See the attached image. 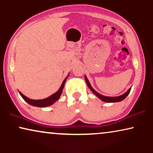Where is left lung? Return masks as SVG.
<instances>
[{
    "mask_svg": "<svg viewBox=\"0 0 153 153\" xmlns=\"http://www.w3.org/2000/svg\"><path fill=\"white\" fill-rule=\"evenodd\" d=\"M85 81H86V82H87V86H88L89 88L90 89V90L92 91V92L94 94L97 96L99 99H100L101 101H104V102H108V103L120 102V101L124 100V99H125V98L127 97L128 94H129L130 92V91H131V88H129L125 94H122L120 96H118V97H105V96H103L102 94H101L98 93L97 91H95L94 89L92 88V87L91 86L90 83H89L88 79H87V78L86 77V75H85Z\"/></svg>",
    "mask_w": 153,
    "mask_h": 153,
    "instance_id": "1",
    "label": "left lung"
}]
</instances>
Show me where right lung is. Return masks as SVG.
<instances>
[{"label":"right lung","mask_w":153,"mask_h":153,"mask_svg":"<svg viewBox=\"0 0 153 153\" xmlns=\"http://www.w3.org/2000/svg\"><path fill=\"white\" fill-rule=\"evenodd\" d=\"M68 75H67L66 78L64 79V81H63L62 84V85H61L60 88L59 89V90L56 91V92L53 94L52 95L50 96L49 97L45 98V99H39V100H33V99H29V98L26 97V96H24L23 94H22V92H20V91H19V94L21 95V97L23 98V99H24V101H25L26 102H27L28 104L31 105H33V106L41 107V108L50 106V105H52L54 103H55L56 101H57L58 99L60 98L61 95H62L63 89H64V84H65V82H66V79L68 78Z\"/></svg>","instance_id":"right-lung-1"}]
</instances>
